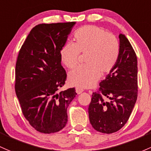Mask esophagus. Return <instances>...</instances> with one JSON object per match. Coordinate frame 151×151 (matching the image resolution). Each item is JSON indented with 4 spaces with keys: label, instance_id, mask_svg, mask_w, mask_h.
Instances as JSON below:
<instances>
[{
    "label": "esophagus",
    "instance_id": "1",
    "mask_svg": "<svg viewBox=\"0 0 151 151\" xmlns=\"http://www.w3.org/2000/svg\"><path fill=\"white\" fill-rule=\"evenodd\" d=\"M83 91V89L80 88H76V92H77V94H80V93H82Z\"/></svg>",
    "mask_w": 151,
    "mask_h": 151
}]
</instances>
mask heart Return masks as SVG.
<instances>
[{
  "label": "heart",
  "mask_w": 151,
  "mask_h": 151,
  "mask_svg": "<svg viewBox=\"0 0 151 151\" xmlns=\"http://www.w3.org/2000/svg\"><path fill=\"white\" fill-rule=\"evenodd\" d=\"M74 43L64 44L60 50V58L69 69L75 67L80 53L85 54L87 65L80 66L69 74V82L73 86L90 88L102 74L112 70L119 55V43L112 33L106 32L95 25H86L74 35Z\"/></svg>",
  "instance_id": "b5f03b06"
}]
</instances>
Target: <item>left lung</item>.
<instances>
[{
  "label": "left lung",
  "mask_w": 151,
  "mask_h": 151,
  "mask_svg": "<svg viewBox=\"0 0 151 151\" xmlns=\"http://www.w3.org/2000/svg\"><path fill=\"white\" fill-rule=\"evenodd\" d=\"M119 55L112 70L92 95L88 113L90 124L98 132H116L129 119L137 98V59L126 36L119 35ZM107 97L109 101H104Z\"/></svg>",
  "instance_id": "obj_1"
}]
</instances>
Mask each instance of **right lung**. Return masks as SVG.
I'll use <instances>...</instances> for the list:
<instances>
[{
	"mask_svg": "<svg viewBox=\"0 0 151 151\" xmlns=\"http://www.w3.org/2000/svg\"><path fill=\"white\" fill-rule=\"evenodd\" d=\"M74 24V22L38 24L19 52L16 94L23 115L40 132H57L66 126L67 108L77 95L74 88L58 93L66 80L60 50Z\"/></svg>",
	"mask_w": 151,
	"mask_h": 151,
	"instance_id": "right-lung-1",
	"label": "right lung"
}]
</instances>
